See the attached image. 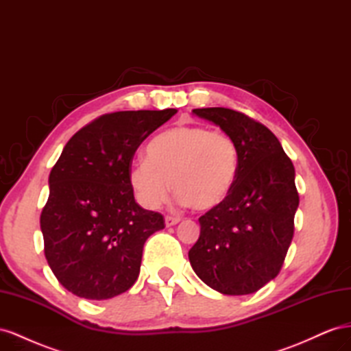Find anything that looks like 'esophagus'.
<instances>
[{
	"mask_svg": "<svg viewBox=\"0 0 351 351\" xmlns=\"http://www.w3.org/2000/svg\"><path fill=\"white\" fill-rule=\"evenodd\" d=\"M180 218L178 217H165V226L167 227H173L176 224H178Z\"/></svg>",
	"mask_w": 351,
	"mask_h": 351,
	"instance_id": "1",
	"label": "esophagus"
}]
</instances>
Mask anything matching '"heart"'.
<instances>
[{"label": "heart", "instance_id": "1", "mask_svg": "<svg viewBox=\"0 0 351 351\" xmlns=\"http://www.w3.org/2000/svg\"><path fill=\"white\" fill-rule=\"evenodd\" d=\"M237 174L239 149L228 134L200 125H177L149 142L146 159L130 168V183L149 209L168 197L171 183L180 204L210 210L227 200Z\"/></svg>", "mask_w": 351, "mask_h": 351}]
</instances>
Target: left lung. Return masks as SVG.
Wrapping results in <instances>:
<instances>
[{"label":"left lung","instance_id":"left-lung-1","mask_svg":"<svg viewBox=\"0 0 351 351\" xmlns=\"http://www.w3.org/2000/svg\"><path fill=\"white\" fill-rule=\"evenodd\" d=\"M193 114L236 142L239 174L224 204L199 218L189 261L210 289L252 294L277 277L290 247L299 206L294 167L275 134L243 112L215 107Z\"/></svg>","mask_w":351,"mask_h":351}]
</instances>
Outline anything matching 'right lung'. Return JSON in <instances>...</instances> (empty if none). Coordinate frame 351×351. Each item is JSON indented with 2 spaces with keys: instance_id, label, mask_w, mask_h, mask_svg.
<instances>
[{
  "instance_id": "add662e5",
  "label": "right lung",
  "mask_w": 351,
  "mask_h": 351,
  "mask_svg": "<svg viewBox=\"0 0 351 351\" xmlns=\"http://www.w3.org/2000/svg\"><path fill=\"white\" fill-rule=\"evenodd\" d=\"M176 112L105 114L74 134L52 167L40 230L49 268L70 293L111 299L139 277L145 241L165 226L161 214L136 204L132 161Z\"/></svg>"
}]
</instances>
